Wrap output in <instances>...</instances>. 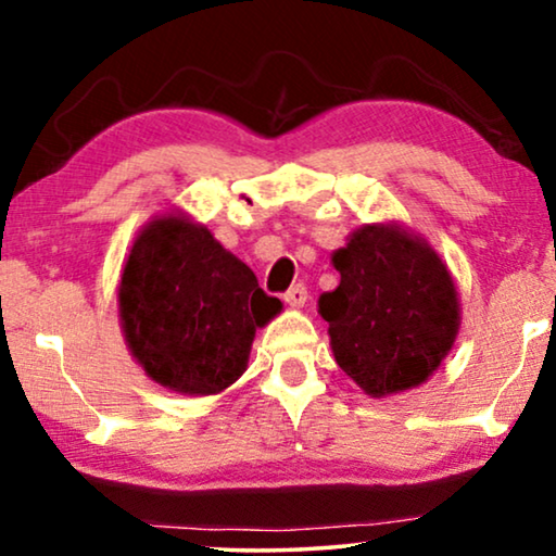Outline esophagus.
Listing matches in <instances>:
<instances>
[{"label": "esophagus", "mask_w": 556, "mask_h": 556, "mask_svg": "<svg viewBox=\"0 0 556 556\" xmlns=\"http://www.w3.org/2000/svg\"><path fill=\"white\" fill-rule=\"evenodd\" d=\"M306 299H308V291H306V286H303V283H295L283 293V301L293 308H301L303 303H306Z\"/></svg>", "instance_id": "34e87169"}]
</instances>
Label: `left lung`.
<instances>
[{
    "mask_svg": "<svg viewBox=\"0 0 556 556\" xmlns=\"http://www.w3.org/2000/svg\"><path fill=\"white\" fill-rule=\"evenodd\" d=\"M331 263L341 280L318 299V314L339 367L371 397L422 384L460 329L447 265L397 223L362 225Z\"/></svg>",
    "mask_w": 556,
    "mask_h": 556,
    "instance_id": "obj_1",
    "label": "left lung"
}]
</instances>
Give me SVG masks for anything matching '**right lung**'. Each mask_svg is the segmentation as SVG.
I'll use <instances>...</instances> for the list:
<instances>
[{"label":"right lung","mask_w":556,"mask_h":556,"mask_svg":"<svg viewBox=\"0 0 556 556\" xmlns=\"http://www.w3.org/2000/svg\"><path fill=\"white\" fill-rule=\"evenodd\" d=\"M280 308L245 263L181 212L143 227L118 283L121 329L134 359L156 384L194 397L238 382L255 329Z\"/></svg>","instance_id":"obj_1"}]
</instances>
